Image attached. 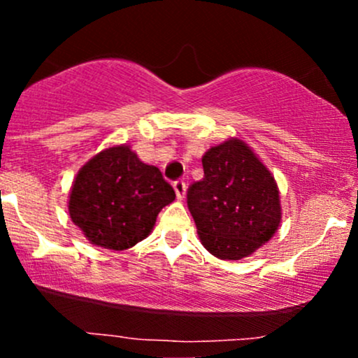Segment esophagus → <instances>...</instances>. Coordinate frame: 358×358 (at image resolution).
Segmentation results:
<instances>
[{"label":"esophagus","instance_id":"esophagus-1","mask_svg":"<svg viewBox=\"0 0 358 358\" xmlns=\"http://www.w3.org/2000/svg\"><path fill=\"white\" fill-rule=\"evenodd\" d=\"M173 188H175V193H176V199L183 200L185 193H187V185H185L183 180H178V182H175Z\"/></svg>","mask_w":358,"mask_h":358}]
</instances>
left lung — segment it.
I'll use <instances>...</instances> for the list:
<instances>
[{
    "instance_id": "obj_1",
    "label": "left lung",
    "mask_w": 358,
    "mask_h": 358,
    "mask_svg": "<svg viewBox=\"0 0 358 358\" xmlns=\"http://www.w3.org/2000/svg\"><path fill=\"white\" fill-rule=\"evenodd\" d=\"M203 180L188 190L200 242L212 256L241 261L274 237L282 219L278 182L248 143L227 138L202 156Z\"/></svg>"
}]
</instances>
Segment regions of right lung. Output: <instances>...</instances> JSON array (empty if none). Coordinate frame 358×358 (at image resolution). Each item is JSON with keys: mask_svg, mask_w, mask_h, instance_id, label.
Listing matches in <instances>:
<instances>
[{"mask_svg": "<svg viewBox=\"0 0 358 358\" xmlns=\"http://www.w3.org/2000/svg\"><path fill=\"white\" fill-rule=\"evenodd\" d=\"M173 200V188L162 171L122 143L104 148L82 165L67 207L90 244L124 250L150 236L159 210Z\"/></svg>", "mask_w": 358, "mask_h": 358, "instance_id": "obj_1", "label": "right lung"}]
</instances>
